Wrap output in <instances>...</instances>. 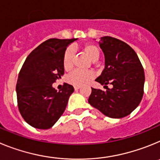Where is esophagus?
<instances>
[{"label": "esophagus", "mask_w": 160, "mask_h": 160, "mask_svg": "<svg viewBox=\"0 0 160 160\" xmlns=\"http://www.w3.org/2000/svg\"><path fill=\"white\" fill-rule=\"evenodd\" d=\"M79 89H80V87H74V90H79Z\"/></svg>", "instance_id": "esophagus-1"}]
</instances>
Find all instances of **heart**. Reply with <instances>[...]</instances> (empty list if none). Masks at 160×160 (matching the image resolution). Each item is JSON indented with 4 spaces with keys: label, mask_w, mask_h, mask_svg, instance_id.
<instances>
[{
    "label": "heart",
    "mask_w": 160,
    "mask_h": 160,
    "mask_svg": "<svg viewBox=\"0 0 160 160\" xmlns=\"http://www.w3.org/2000/svg\"><path fill=\"white\" fill-rule=\"evenodd\" d=\"M82 50L90 61L95 62L100 56V50L97 46L92 43H87L82 46ZM73 53L71 49H66L63 56L62 64L66 70H70L73 67ZM94 73L90 70L81 71L74 70L67 77V82L75 87H82L90 82L94 78Z\"/></svg>",
    "instance_id": "1"
}]
</instances>
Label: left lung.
<instances>
[{"instance_id":"8db88e82","label":"left lung","mask_w":160,"mask_h":160,"mask_svg":"<svg viewBox=\"0 0 160 160\" xmlns=\"http://www.w3.org/2000/svg\"><path fill=\"white\" fill-rule=\"evenodd\" d=\"M99 46L105 56V68L95 79L106 90L92 88L88 102L106 116H128L140 103L145 75L138 55L127 43L112 37H102ZM111 84V89L106 86Z\"/></svg>"}]
</instances>
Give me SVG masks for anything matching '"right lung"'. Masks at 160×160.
Wrapping results in <instances>:
<instances>
[{
    "label": "right lung",
    "instance_id": "add662e5",
    "mask_svg": "<svg viewBox=\"0 0 160 160\" xmlns=\"http://www.w3.org/2000/svg\"><path fill=\"white\" fill-rule=\"evenodd\" d=\"M76 40L51 38L42 42L29 53L20 70L16 87L18 109L32 128L49 129L64 113L74 89L64 83L58 91L52 84L64 74L63 56Z\"/></svg>",
    "mask_w": 160,
    "mask_h": 160
}]
</instances>
